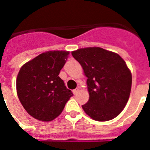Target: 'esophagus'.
<instances>
[{
	"mask_svg": "<svg viewBox=\"0 0 150 150\" xmlns=\"http://www.w3.org/2000/svg\"><path fill=\"white\" fill-rule=\"evenodd\" d=\"M78 91H79V88H75V89H74L73 90V93L74 94V95H76V93H77L78 92Z\"/></svg>",
	"mask_w": 150,
	"mask_h": 150,
	"instance_id": "esophagus-1",
	"label": "esophagus"
}]
</instances>
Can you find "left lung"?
Listing matches in <instances>:
<instances>
[{
    "label": "left lung",
    "instance_id": "left-lung-1",
    "mask_svg": "<svg viewBox=\"0 0 150 150\" xmlns=\"http://www.w3.org/2000/svg\"><path fill=\"white\" fill-rule=\"evenodd\" d=\"M87 77L89 99L83 110L94 120L105 122L122 111L132 88V73L118 54L100 47L72 52Z\"/></svg>",
    "mask_w": 150,
    "mask_h": 150
}]
</instances>
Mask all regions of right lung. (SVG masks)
<instances>
[{
    "label": "right lung",
    "instance_id": "add662e5",
    "mask_svg": "<svg viewBox=\"0 0 150 150\" xmlns=\"http://www.w3.org/2000/svg\"><path fill=\"white\" fill-rule=\"evenodd\" d=\"M69 54L67 51L46 52L21 67L16 79L17 95L25 110L36 120H53L73 96L59 76Z\"/></svg>",
    "mask_w": 150,
    "mask_h": 150
}]
</instances>
